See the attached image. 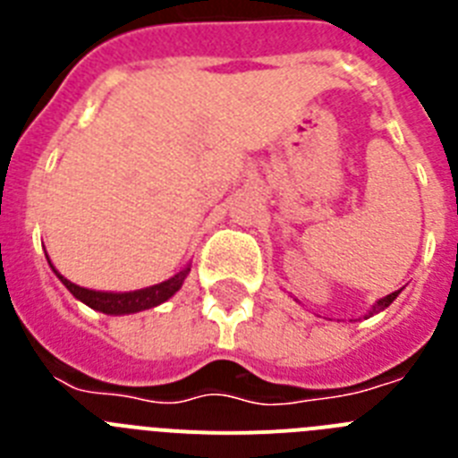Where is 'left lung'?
<instances>
[{
	"mask_svg": "<svg viewBox=\"0 0 458 458\" xmlns=\"http://www.w3.org/2000/svg\"><path fill=\"white\" fill-rule=\"evenodd\" d=\"M399 293H402V289L394 291V293H390V295H386V298H380V301H376L374 305H371V310H367L365 318H369V317H374V314H378V311L387 310V307H390L392 302H394V298H396V295H399Z\"/></svg>",
	"mask_w": 458,
	"mask_h": 458,
	"instance_id": "1",
	"label": "left lung"
}]
</instances>
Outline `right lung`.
<instances>
[{"label": "right lung", "mask_w": 458, "mask_h": 458, "mask_svg": "<svg viewBox=\"0 0 458 458\" xmlns=\"http://www.w3.org/2000/svg\"><path fill=\"white\" fill-rule=\"evenodd\" d=\"M47 257V254H46ZM47 264L50 268L55 270V275L62 279V284L71 291L80 302H84L87 307L96 311H103V314H109V317H123V314H137V311L151 310V307L163 305L165 301H169L176 291L183 286L185 277L190 273V264L185 266L183 270L174 275V277L165 279L160 284L147 286V289H137V291H96V289H87V286H80L71 279L64 277L59 270L52 266L50 257H47Z\"/></svg>", "instance_id": "add662e5"}]
</instances>
